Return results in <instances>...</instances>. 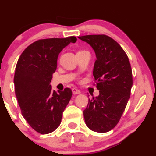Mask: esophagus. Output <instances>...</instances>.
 Segmentation results:
<instances>
[{
  "mask_svg": "<svg viewBox=\"0 0 156 156\" xmlns=\"http://www.w3.org/2000/svg\"><path fill=\"white\" fill-rule=\"evenodd\" d=\"M72 92H73V94H80V91L79 89H76V88H73L72 89Z\"/></svg>",
  "mask_w": 156,
  "mask_h": 156,
  "instance_id": "1",
  "label": "esophagus"
}]
</instances>
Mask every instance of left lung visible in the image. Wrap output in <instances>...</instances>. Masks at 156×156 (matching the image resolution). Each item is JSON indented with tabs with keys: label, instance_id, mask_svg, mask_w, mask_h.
<instances>
[{
	"label": "left lung",
	"instance_id": "left-lung-1",
	"mask_svg": "<svg viewBox=\"0 0 156 156\" xmlns=\"http://www.w3.org/2000/svg\"><path fill=\"white\" fill-rule=\"evenodd\" d=\"M78 38L95 53L93 76L100 93L89 100L83 111L84 119L90 130L105 133L117 125L130 98L133 78L129 59L121 46L108 36Z\"/></svg>",
	"mask_w": 156,
	"mask_h": 156
}]
</instances>
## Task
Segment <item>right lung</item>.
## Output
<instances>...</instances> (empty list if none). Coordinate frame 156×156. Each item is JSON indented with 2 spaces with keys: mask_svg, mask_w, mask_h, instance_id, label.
<instances>
[{
  "mask_svg": "<svg viewBox=\"0 0 156 156\" xmlns=\"http://www.w3.org/2000/svg\"><path fill=\"white\" fill-rule=\"evenodd\" d=\"M76 37L36 41L27 47L15 68V94L22 115L30 126L41 134L50 133L59 126L62 114L72 97L65 88L56 92L51 85L58 54Z\"/></svg>",
  "mask_w": 156,
  "mask_h": 156,
  "instance_id": "right-lung-1",
  "label": "right lung"
}]
</instances>
